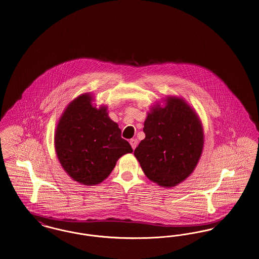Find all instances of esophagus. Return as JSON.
<instances>
[{
    "instance_id": "1",
    "label": "esophagus",
    "mask_w": 259,
    "mask_h": 259,
    "mask_svg": "<svg viewBox=\"0 0 259 259\" xmlns=\"http://www.w3.org/2000/svg\"><path fill=\"white\" fill-rule=\"evenodd\" d=\"M130 143H131V145H132L133 149H136V147L137 146V139H135V138L131 139V140H130Z\"/></svg>"
}]
</instances>
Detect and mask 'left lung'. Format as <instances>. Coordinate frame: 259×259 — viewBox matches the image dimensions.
I'll return each mask as SVG.
<instances>
[{
  "mask_svg": "<svg viewBox=\"0 0 259 259\" xmlns=\"http://www.w3.org/2000/svg\"><path fill=\"white\" fill-rule=\"evenodd\" d=\"M143 132L135 156L151 181L170 188L190 176L202 155L204 130L183 98L166 96L163 106L153 105Z\"/></svg>",
  "mask_w": 259,
  "mask_h": 259,
  "instance_id": "1",
  "label": "left lung"
}]
</instances>
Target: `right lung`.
I'll return each instance as SVG.
<instances>
[{"mask_svg":"<svg viewBox=\"0 0 259 259\" xmlns=\"http://www.w3.org/2000/svg\"><path fill=\"white\" fill-rule=\"evenodd\" d=\"M94 97L83 94L72 100L61 115L55 135L57 159L73 180L88 186L109 177L117 161L133 148L121 137L107 107L96 108Z\"/></svg>","mask_w":259,"mask_h":259,"instance_id":"obj_1","label":"right lung"}]
</instances>
